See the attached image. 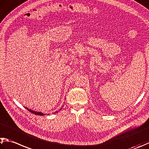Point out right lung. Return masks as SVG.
<instances>
[{"label": "right lung", "mask_w": 149, "mask_h": 149, "mask_svg": "<svg viewBox=\"0 0 149 149\" xmlns=\"http://www.w3.org/2000/svg\"><path fill=\"white\" fill-rule=\"evenodd\" d=\"M63 107V106H62V107ZM62 107L59 110H61V109H62ZM26 109H27L28 111H29L30 112H31L32 113H34V114H35V115H40V116H43V115H46V114H44V113H41V112H37V111H32V110H31V109H29V108H27V107H25ZM58 111H56V112H55V113H57ZM47 115H49V114H47Z\"/></svg>", "instance_id": "add662e5"}]
</instances>
